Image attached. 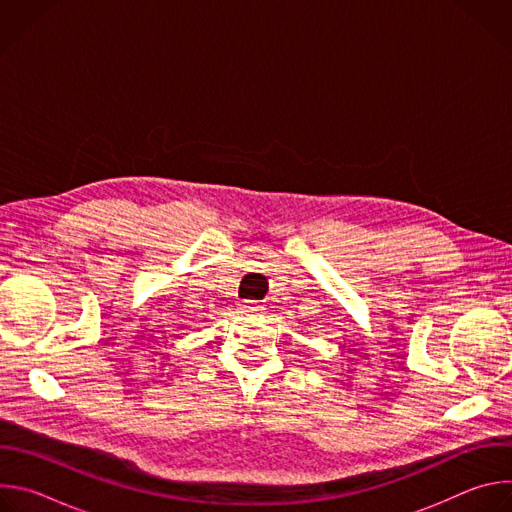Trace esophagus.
<instances>
[{
	"instance_id": "obj_1",
	"label": "esophagus",
	"mask_w": 512,
	"mask_h": 512,
	"mask_svg": "<svg viewBox=\"0 0 512 512\" xmlns=\"http://www.w3.org/2000/svg\"><path fill=\"white\" fill-rule=\"evenodd\" d=\"M259 310H261V306H259V304H255V302H245V304H243V312H245V314H249V316L259 314Z\"/></svg>"
}]
</instances>
